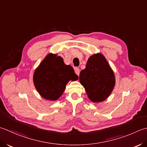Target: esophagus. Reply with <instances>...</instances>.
Here are the masks:
<instances>
[{"label":"esophagus","mask_w":147,"mask_h":147,"mask_svg":"<svg viewBox=\"0 0 147 147\" xmlns=\"http://www.w3.org/2000/svg\"><path fill=\"white\" fill-rule=\"evenodd\" d=\"M74 71H75V73L77 74V75H78V76H79V74H80V70L79 69V68L76 67L75 69H74Z\"/></svg>","instance_id":"1"}]
</instances>
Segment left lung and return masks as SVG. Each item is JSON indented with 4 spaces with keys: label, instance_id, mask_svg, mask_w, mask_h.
I'll list each match as a JSON object with an SVG mask.
<instances>
[{
    "label": "left lung",
    "instance_id": "obj_1",
    "mask_svg": "<svg viewBox=\"0 0 147 147\" xmlns=\"http://www.w3.org/2000/svg\"><path fill=\"white\" fill-rule=\"evenodd\" d=\"M80 82L91 101L99 102L110 96L115 78L105 57L97 53L88 58L85 69L80 72Z\"/></svg>",
    "mask_w": 147,
    "mask_h": 147
}]
</instances>
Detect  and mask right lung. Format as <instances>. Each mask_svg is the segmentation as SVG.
<instances>
[{"mask_svg":"<svg viewBox=\"0 0 147 147\" xmlns=\"http://www.w3.org/2000/svg\"><path fill=\"white\" fill-rule=\"evenodd\" d=\"M78 76L73 68L65 65L61 57L50 53L46 57L34 74L33 80L37 92L47 100H56L61 96L69 80Z\"/></svg>","mask_w":147,"mask_h":147,"instance_id":"right-lung-1","label":"right lung"}]
</instances>
